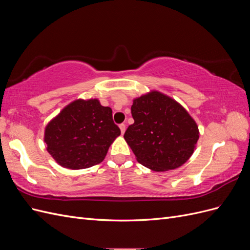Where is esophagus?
<instances>
[{
	"label": "esophagus",
	"instance_id": "obj_1",
	"mask_svg": "<svg viewBox=\"0 0 250 250\" xmlns=\"http://www.w3.org/2000/svg\"><path fill=\"white\" fill-rule=\"evenodd\" d=\"M120 130H121V133L122 134H124V132H125V130H126V126H125V124H120Z\"/></svg>",
	"mask_w": 250,
	"mask_h": 250
}]
</instances>
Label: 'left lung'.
Here are the masks:
<instances>
[{"instance_id": "left-lung-1", "label": "left lung", "mask_w": 250, "mask_h": 250, "mask_svg": "<svg viewBox=\"0 0 250 250\" xmlns=\"http://www.w3.org/2000/svg\"><path fill=\"white\" fill-rule=\"evenodd\" d=\"M132 102L134 123L124 139L137 161L155 172L177 169L188 162L197 145L199 129L183 105L155 89Z\"/></svg>"}]
</instances>
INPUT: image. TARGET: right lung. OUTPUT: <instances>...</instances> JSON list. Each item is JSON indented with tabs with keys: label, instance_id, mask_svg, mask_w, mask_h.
Returning <instances> with one entry per match:
<instances>
[{
	"label": "right lung",
	"instance_id": "obj_1",
	"mask_svg": "<svg viewBox=\"0 0 250 250\" xmlns=\"http://www.w3.org/2000/svg\"><path fill=\"white\" fill-rule=\"evenodd\" d=\"M120 134L110 107L98 99H77L47 124L43 141L59 166L80 170L100 164Z\"/></svg>",
	"mask_w": 250,
	"mask_h": 250
}]
</instances>
